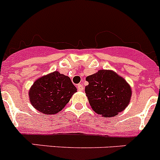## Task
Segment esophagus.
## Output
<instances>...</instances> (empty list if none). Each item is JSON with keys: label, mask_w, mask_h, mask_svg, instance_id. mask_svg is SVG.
I'll return each instance as SVG.
<instances>
[{"label": "esophagus", "mask_w": 160, "mask_h": 160, "mask_svg": "<svg viewBox=\"0 0 160 160\" xmlns=\"http://www.w3.org/2000/svg\"><path fill=\"white\" fill-rule=\"evenodd\" d=\"M77 87H78V90L79 91H83V90H84V87H83L82 84H78Z\"/></svg>", "instance_id": "34e87169"}]
</instances>
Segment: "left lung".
Wrapping results in <instances>:
<instances>
[{
  "label": "left lung",
  "instance_id": "8db88e82",
  "mask_svg": "<svg viewBox=\"0 0 160 160\" xmlns=\"http://www.w3.org/2000/svg\"><path fill=\"white\" fill-rule=\"evenodd\" d=\"M88 101L98 114L111 118L125 110L131 97V88L123 78L112 70H100L86 78Z\"/></svg>",
  "mask_w": 160,
  "mask_h": 160
}]
</instances>
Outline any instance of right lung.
<instances>
[{
  "label": "right lung",
  "instance_id": "1",
  "mask_svg": "<svg viewBox=\"0 0 160 160\" xmlns=\"http://www.w3.org/2000/svg\"><path fill=\"white\" fill-rule=\"evenodd\" d=\"M77 92L68 76L54 71L37 79L29 91L32 106L41 113L54 114L58 113Z\"/></svg>",
  "mask_w": 160,
  "mask_h": 160
}]
</instances>
